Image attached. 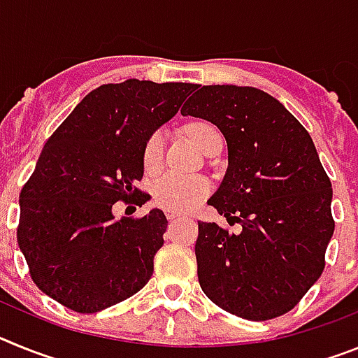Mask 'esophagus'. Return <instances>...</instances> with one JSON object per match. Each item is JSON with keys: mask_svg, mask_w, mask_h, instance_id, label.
<instances>
[{"mask_svg": "<svg viewBox=\"0 0 358 358\" xmlns=\"http://www.w3.org/2000/svg\"><path fill=\"white\" fill-rule=\"evenodd\" d=\"M166 218H169L170 222H173V220H176V218H177V215H173V213H169V215H166Z\"/></svg>", "mask_w": 358, "mask_h": 358, "instance_id": "esophagus-1", "label": "esophagus"}]
</instances>
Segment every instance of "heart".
<instances>
[{"instance_id": "1", "label": "heart", "mask_w": 358, "mask_h": 358, "mask_svg": "<svg viewBox=\"0 0 358 358\" xmlns=\"http://www.w3.org/2000/svg\"><path fill=\"white\" fill-rule=\"evenodd\" d=\"M188 136L201 150H204L217 129L210 123H194L186 129ZM164 134L154 132L143 147V166L147 170L159 169L163 161ZM210 181L202 176H185L177 172H164L152 185V197L157 206L169 213H186L194 210L202 199L210 194Z\"/></svg>"}]
</instances>
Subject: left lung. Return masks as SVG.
Returning <instances> with one entry per match:
<instances>
[{
  "mask_svg": "<svg viewBox=\"0 0 358 358\" xmlns=\"http://www.w3.org/2000/svg\"><path fill=\"white\" fill-rule=\"evenodd\" d=\"M194 90L181 115L211 122L227 143V172L208 204L242 226L235 235L199 222V283L229 314L274 319L322 274L331 182L306 129L276 98L248 85Z\"/></svg>",
  "mask_w": 358,
  "mask_h": 358,
  "instance_id": "8db88e82",
  "label": "left lung"
}]
</instances>
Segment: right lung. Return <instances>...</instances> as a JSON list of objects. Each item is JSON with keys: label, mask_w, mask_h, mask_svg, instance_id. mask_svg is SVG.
<instances>
[{"label": "right lung", "mask_w": 358, "mask_h": 358, "mask_svg": "<svg viewBox=\"0 0 358 358\" xmlns=\"http://www.w3.org/2000/svg\"><path fill=\"white\" fill-rule=\"evenodd\" d=\"M195 84L129 78L82 98L52 134L19 195L17 243L46 296L94 314L147 285L166 217L116 220L115 202L145 204L143 147Z\"/></svg>", "instance_id": "1"}]
</instances>
